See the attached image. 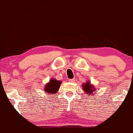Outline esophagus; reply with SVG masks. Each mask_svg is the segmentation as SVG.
Segmentation results:
<instances>
[{
    "instance_id": "1",
    "label": "esophagus",
    "mask_w": 133,
    "mask_h": 133,
    "mask_svg": "<svg viewBox=\"0 0 133 133\" xmlns=\"http://www.w3.org/2000/svg\"><path fill=\"white\" fill-rule=\"evenodd\" d=\"M75 78L70 79H69V82H71V83H73V82H75Z\"/></svg>"
}]
</instances>
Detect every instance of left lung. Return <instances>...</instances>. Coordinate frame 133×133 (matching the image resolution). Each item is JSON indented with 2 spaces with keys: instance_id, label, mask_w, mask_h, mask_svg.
<instances>
[{
  "instance_id": "1",
  "label": "left lung",
  "mask_w": 133,
  "mask_h": 133,
  "mask_svg": "<svg viewBox=\"0 0 133 133\" xmlns=\"http://www.w3.org/2000/svg\"><path fill=\"white\" fill-rule=\"evenodd\" d=\"M83 87V90L85 91V94H87L88 95H93V91H96V89L94 87H93V85L90 83V81H88L85 83H83L82 85Z\"/></svg>"
}]
</instances>
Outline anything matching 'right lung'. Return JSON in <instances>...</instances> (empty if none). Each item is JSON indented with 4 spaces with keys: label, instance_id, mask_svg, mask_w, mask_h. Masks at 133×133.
Instances as JSON below:
<instances>
[{
    "label": "right lung",
    "instance_id": "obj_1",
    "mask_svg": "<svg viewBox=\"0 0 133 133\" xmlns=\"http://www.w3.org/2000/svg\"><path fill=\"white\" fill-rule=\"evenodd\" d=\"M61 83H62L61 81H58L55 78L50 79L45 87V92L46 93H50V94L57 93L60 88Z\"/></svg>",
    "mask_w": 133,
    "mask_h": 133
}]
</instances>
